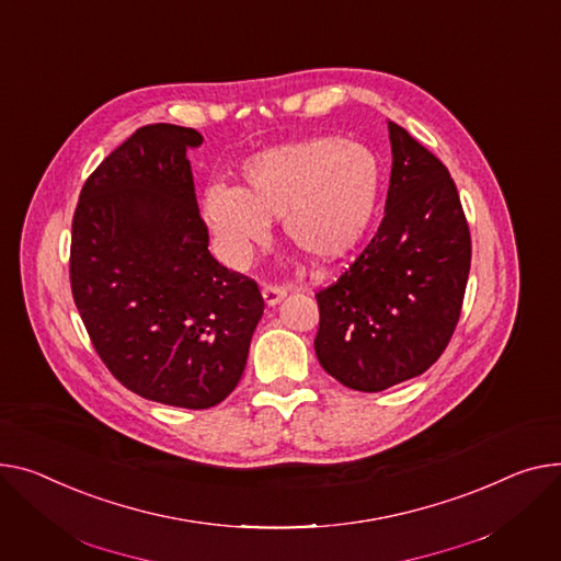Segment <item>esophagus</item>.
I'll return each mask as SVG.
<instances>
[{
  "mask_svg": "<svg viewBox=\"0 0 561 561\" xmlns=\"http://www.w3.org/2000/svg\"><path fill=\"white\" fill-rule=\"evenodd\" d=\"M261 293H264V300H266V305H277L279 300H284L286 297V288L284 286H279V284H264V288H261Z\"/></svg>",
  "mask_w": 561,
  "mask_h": 561,
  "instance_id": "obj_1",
  "label": "esophagus"
}]
</instances>
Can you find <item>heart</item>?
Wrapping results in <instances>:
<instances>
[{
	"instance_id": "b5f03b06",
	"label": "heart",
	"mask_w": 561,
	"mask_h": 561,
	"mask_svg": "<svg viewBox=\"0 0 561 561\" xmlns=\"http://www.w3.org/2000/svg\"><path fill=\"white\" fill-rule=\"evenodd\" d=\"M379 196V164L365 146L316 137L266 148L241 164V186L214 184L201 209L218 252L243 264L282 218L286 241L318 261L347 254Z\"/></svg>"
}]
</instances>
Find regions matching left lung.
<instances>
[{
	"label": "left lung",
	"mask_w": 561,
	"mask_h": 561,
	"mask_svg": "<svg viewBox=\"0 0 561 561\" xmlns=\"http://www.w3.org/2000/svg\"><path fill=\"white\" fill-rule=\"evenodd\" d=\"M392 173L377 234L316 293V356L360 392L415 379L442 356L460 320L471 266L456 182L426 146L388 124Z\"/></svg>",
	"instance_id": "obj_1"
}]
</instances>
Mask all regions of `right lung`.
I'll use <instances>...</instances> for the list:
<instances>
[{
	"mask_svg": "<svg viewBox=\"0 0 561 561\" xmlns=\"http://www.w3.org/2000/svg\"><path fill=\"white\" fill-rule=\"evenodd\" d=\"M194 128H137L85 180L69 282L90 341L124 388L203 410L239 383L264 297L207 250L186 148Z\"/></svg>",
	"mask_w": 561,
	"mask_h": 561,
	"instance_id": "add662e5",
	"label": "right lung"
}]
</instances>
